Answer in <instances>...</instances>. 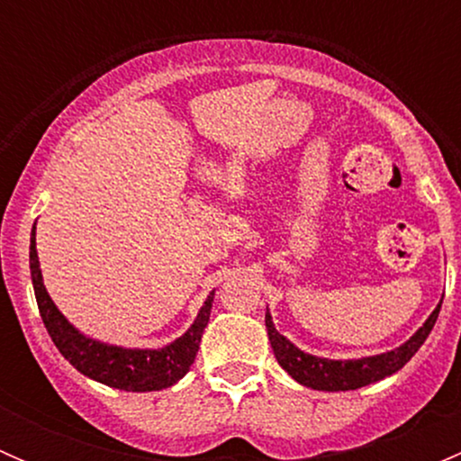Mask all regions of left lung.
<instances>
[{"label": "left lung", "instance_id": "8db88e82", "mask_svg": "<svg viewBox=\"0 0 461 461\" xmlns=\"http://www.w3.org/2000/svg\"><path fill=\"white\" fill-rule=\"evenodd\" d=\"M441 301L426 323L408 339L403 346L394 348V350L384 352V355L375 357H364V359H346V361H334V359H323V357L308 355V352L299 350L294 343L287 341L276 328H274L272 317L269 312H265V328H267L269 343H272V350L276 355V361L281 364V368L294 381H299L301 385H308L314 390H325V393H339V390H357L364 388V385L381 381L384 376L394 375L397 370H402L408 361L415 357V352L420 350L421 343L426 341V337L430 334L432 325H435L437 317H439Z\"/></svg>", "mask_w": 461, "mask_h": 461}]
</instances>
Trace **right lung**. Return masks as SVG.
Segmentation results:
<instances>
[{
    "instance_id": "right-lung-1",
    "label": "right lung",
    "mask_w": 461,
    "mask_h": 461,
    "mask_svg": "<svg viewBox=\"0 0 461 461\" xmlns=\"http://www.w3.org/2000/svg\"><path fill=\"white\" fill-rule=\"evenodd\" d=\"M31 278L37 308H40L41 321H44L55 348L82 375L111 385V388L149 393V390L169 388L192 368L198 346H201V337L209 323L213 292L207 296L196 321L183 337L176 339L169 346L158 348V350H138V348L131 350V348L109 346V343L85 337L59 312L41 281L40 258H37L35 249V227L31 231Z\"/></svg>"
}]
</instances>
